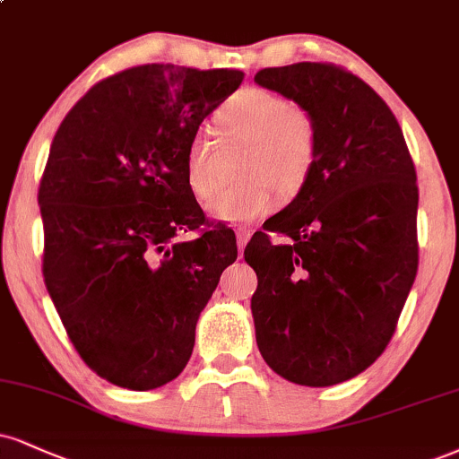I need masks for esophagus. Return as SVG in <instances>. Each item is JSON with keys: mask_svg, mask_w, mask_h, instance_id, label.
I'll list each match as a JSON object with an SVG mask.
<instances>
[{"mask_svg": "<svg viewBox=\"0 0 459 459\" xmlns=\"http://www.w3.org/2000/svg\"><path fill=\"white\" fill-rule=\"evenodd\" d=\"M250 237H252L250 229H237V247H239V256H244L246 244H247V239H250Z\"/></svg>", "mask_w": 459, "mask_h": 459, "instance_id": "esophagus-1", "label": "esophagus"}]
</instances>
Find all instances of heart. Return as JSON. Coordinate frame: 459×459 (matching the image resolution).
<instances>
[{"instance_id":"obj_1","label":"heart","mask_w":459,"mask_h":459,"mask_svg":"<svg viewBox=\"0 0 459 459\" xmlns=\"http://www.w3.org/2000/svg\"><path fill=\"white\" fill-rule=\"evenodd\" d=\"M229 147L250 145L246 184L230 187L209 207L215 220L247 222L272 213L278 190L297 196L310 181L318 160V132L312 115L278 91L246 87L233 93L213 115ZM224 145L196 132L186 149V179L196 198L209 201L222 186Z\"/></svg>"}]
</instances>
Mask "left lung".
<instances>
[{
	"mask_svg": "<svg viewBox=\"0 0 459 459\" xmlns=\"http://www.w3.org/2000/svg\"><path fill=\"white\" fill-rule=\"evenodd\" d=\"M312 115L310 181L246 247L258 275L256 344L290 383L329 387L372 366L395 333L419 267L417 173L387 102L335 64L258 70ZM269 232L290 237L273 247Z\"/></svg>",
	"mask_w": 459,
	"mask_h": 459,
	"instance_id": "1",
	"label": "left lung"
}]
</instances>
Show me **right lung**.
<instances>
[{
  "label": "right lung",
  "instance_id": "add662e5",
  "mask_svg": "<svg viewBox=\"0 0 459 459\" xmlns=\"http://www.w3.org/2000/svg\"><path fill=\"white\" fill-rule=\"evenodd\" d=\"M241 81V70L134 65L96 82L55 132L38 190L44 284L82 361L117 387L179 377L235 263V233L209 226L187 186L186 149ZM190 230L199 237L184 242Z\"/></svg>",
  "mask_w": 459,
  "mask_h": 459
}]
</instances>
